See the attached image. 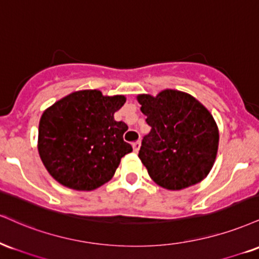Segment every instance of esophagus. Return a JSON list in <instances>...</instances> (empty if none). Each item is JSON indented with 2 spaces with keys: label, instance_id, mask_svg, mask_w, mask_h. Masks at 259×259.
<instances>
[{
  "label": "esophagus",
  "instance_id": "1",
  "mask_svg": "<svg viewBox=\"0 0 259 259\" xmlns=\"http://www.w3.org/2000/svg\"><path fill=\"white\" fill-rule=\"evenodd\" d=\"M132 147H133V150H135V153H138L139 148H141V141H136L132 143Z\"/></svg>",
  "mask_w": 259,
  "mask_h": 259
}]
</instances>
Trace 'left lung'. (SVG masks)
Listing matches in <instances>:
<instances>
[{"label": "left lung", "mask_w": 259, "mask_h": 259, "mask_svg": "<svg viewBox=\"0 0 259 259\" xmlns=\"http://www.w3.org/2000/svg\"><path fill=\"white\" fill-rule=\"evenodd\" d=\"M151 127L143 138L139 159L156 184L181 190L201 182L217 156L220 133L207 109L190 94L165 90L138 96Z\"/></svg>", "instance_id": "1"}]
</instances>
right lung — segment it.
Wrapping results in <instances>:
<instances>
[{
    "label": "right lung",
    "mask_w": 259,
    "mask_h": 259,
    "mask_svg": "<svg viewBox=\"0 0 259 259\" xmlns=\"http://www.w3.org/2000/svg\"><path fill=\"white\" fill-rule=\"evenodd\" d=\"M124 102L123 96L78 91L42 114L39 157L58 183L70 189L93 190L110 181L121 157L132 151L123 141L128 127L114 118Z\"/></svg>",
    "instance_id": "add662e5"
}]
</instances>
